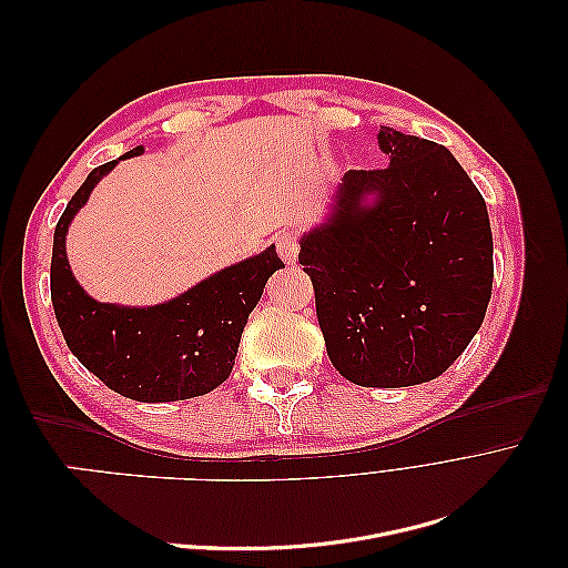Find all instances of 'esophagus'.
Returning <instances> with one entry per match:
<instances>
[{"instance_id": "esophagus-1", "label": "esophagus", "mask_w": 568, "mask_h": 568, "mask_svg": "<svg viewBox=\"0 0 568 568\" xmlns=\"http://www.w3.org/2000/svg\"><path fill=\"white\" fill-rule=\"evenodd\" d=\"M277 251L282 255V261L286 265H294L298 261V251H301V244H298V236L294 232H282L277 236Z\"/></svg>"}]
</instances>
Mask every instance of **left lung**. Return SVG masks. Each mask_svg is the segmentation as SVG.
Here are the masks:
<instances>
[{"mask_svg":"<svg viewBox=\"0 0 568 568\" xmlns=\"http://www.w3.org/2000/svg\"><path fill=\"white\" fill-rule=\"evenodd\" d=\"M386 168L348 170L322 225L301 236L326 355L367 388L432 382L484 324L493 234L453 153L382 128Z\"/></svg>","mask_w":568,"mask_h":568,"instance_id":"obj_1","label":"left lung"}]
</instances>
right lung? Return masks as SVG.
Here are the masks:
<instances>
[{
	"label": "right lung",
	"mask_w": 568,
	"mask_h": 568,
	"mask_svg": "<svg viewBox=\"0 0 568 568\" xmlns=\"http://www.w3.org/2000/svg\"><path fill=\"white\" fill-rule=\"evenodd\" d=\"M140 153L144 146H134L120 159ZM118 161L92 170L54 230L51 303L57 322L71 353L111 390L140 403L196 398L230 376L248 315L284 263L274 246H267L159 305L94 301L68 265L65 234L92 189Z\"/></svg>",
	"instance_id": "obj_1"
}]
</instances>
